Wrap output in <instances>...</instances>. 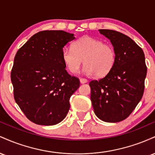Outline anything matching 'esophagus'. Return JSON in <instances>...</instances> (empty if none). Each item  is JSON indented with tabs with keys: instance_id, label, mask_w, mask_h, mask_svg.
Segmentation results:
<instances>
[{
	"instance_id": "34e87169",
	"label": "esophagus",
	"mask_w": 155,
	"mask_h": 155,
	"mask_svg": "<svg viewBox=\"0 0 155 155\" xmlns=\"http://www.w3.org/2000/svg\"><path fill=\"white\" fill-rule=\"evenodd\" d=\"M79 80H80V82H81V84H84V83L87 82V79H84V78H80Z\"/></svg>"
}]
</instances>
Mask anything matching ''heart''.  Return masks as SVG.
<instances>
[{
	"mask_svg": "<svg viewBox=\"0 0 155 155\" xmlns=\"http://www.w3.org/2000/svg\"><path fill=\"white\" fill-rule=\"evenodd\" d=\"M62 59L71 74H77L84 62L86 65L84 71L87 74L104 77L113 69L117 54L111 44H104L101 39L85 35L73 43L72 49L63 48Z\"/></svg>",
	"mask_w": 155,
	"mask_h": 155,
	"instance_id": "heart-1",
	"label": "heart"
}]
</instances>
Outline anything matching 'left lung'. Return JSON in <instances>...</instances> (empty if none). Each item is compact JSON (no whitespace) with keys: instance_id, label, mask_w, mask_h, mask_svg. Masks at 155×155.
<instances>
[{"instance_id":"8db88e82","label":"left lung","mask_w":155,"mask_h":155,"mask_svg":"<svg viewBox=\"0 0 155 155\" xmlns=\"http://www.w3.org/2000/svg\"><path fill=\"white\" fill-rule=\"evenodd\" d=\"M111 41L116 51L113 69L104 78L92 80V107L106 122H118L132 113L143 96L147 68L143 50L127 35L112 30H99Z\"/></svg>"}]
</instances>
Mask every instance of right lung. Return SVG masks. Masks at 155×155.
<instances>
[{
    "label": "right lung",
    "instance_id": "add662e5",
    "mask_svg": "<svg viewBox=\"0 0 155 155\" xmlns=\"http://www.w3.org/2000/svg\"><path fill=\"white\" fill-rule=\"evenodd\" d=\"M74 39V34L63 31H40L15 55L11 72L14 97L33 123L54 125L66 117L80 82L65 70L62 51Z\"/></svg>",
    "mask_w": 155,
    "mask_h": 155
}]
</instances>
